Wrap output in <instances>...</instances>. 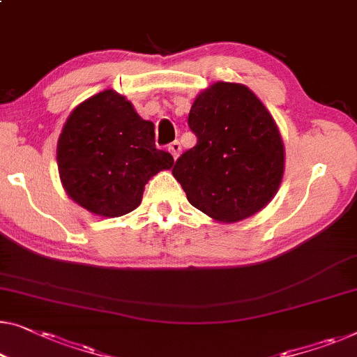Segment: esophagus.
<instances>
[{
  "label": "esophagus",
  "instance_id": "obj_1",
  "mask_svg": "<svg viewBox=\"0 0 357 357\" xmlns=\"http://www.w3.org/2000/svg\"><path fill=\"white\" fill-rule=\"evenodd\" d=\"M180 151H182V146H180V143H178V142H172V143L169 144V153L172 154L174 159H177V158H178Z\"/></svg>",
  "mask_w": 357,
  "mask_h": 357
}]
</instances>
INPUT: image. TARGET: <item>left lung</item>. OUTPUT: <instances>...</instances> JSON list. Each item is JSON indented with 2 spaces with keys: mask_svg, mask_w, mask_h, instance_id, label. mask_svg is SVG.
<instances>
[{
  "mask_svg": "<svg viewBox=\"0 0 357 357\" xmlns=\"http://www.w3.org/2000/svg\"><path fill=\"white\" fill-rule=\"evenodd\" d=\"M196 144L172 169L191 206L219 222H238L277 193L285 149L272 116L248 86L217 82L188 114Z\"/></svg>",
  "mask_w": 357,
  "mask_h": 357,
  "instance_id": "8db88e82",
  "label": "left lung"
}]
</instances>
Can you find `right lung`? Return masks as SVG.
Listing matches in <instances>:
<instances>
[{"label": "right lung", "instance_id": "1", "mask_svg": "<svg viewBox=\"0 0 357 357\" xmlns=\"http://www.w3.org/2000/svg\"><path fill=\"white\" fill-rule=\"evenodd\" d=\"M172 164L154 144L153 122L112 90L77 106L59 135L58 167L67 195L102 217L138 208L148 180Z\"/></svg>", "mask_w": 357, "mask_h": 357}]
</instances>
